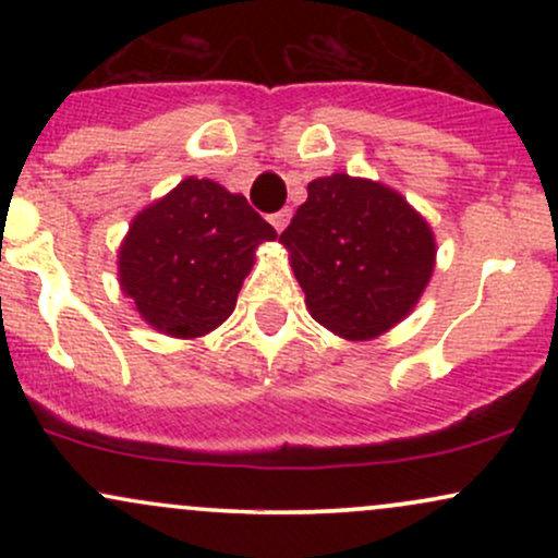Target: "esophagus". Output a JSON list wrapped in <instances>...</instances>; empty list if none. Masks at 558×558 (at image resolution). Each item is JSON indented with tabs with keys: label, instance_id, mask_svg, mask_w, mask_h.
I'll list each match as a JSON object with an SVG mask.
<instances>
[{
	"label": "esophagus",
	"instance_id": "1",
	"mask_svg": "<svg viewBox=\"0 0 558 558\" xmlns=\"http://www.w3.org/2000/svg\"><path fill=\"white\" fill-rule=\"evenodd\" d=\"M270 222H272V228L278 230V233H283L288 222H291V209H280V213L270 215Z\"/></svg>",
	"mask_w": 558,
	"mask_h": 558
}]
</instances>
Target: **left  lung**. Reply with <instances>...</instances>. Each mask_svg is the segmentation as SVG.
Segmentation results:
<instances>
[{
	"instance_id": "8db88e82",
	"label": "left lung",
	"mask_w": 558,
	"mask_h": 558,
	"mask_svg": "<svg viewBox=\"0 0 558 558\" xmlns=\"http://www.w3.org/2000/svg\"><path fill=\"white\" fill-rule=\"evenodd\" d=\"M280 241L319 325L367 341L417 304L435 265L433 230L386 185L336 172L306 185Z\"/></svg>"
}]
</instances>
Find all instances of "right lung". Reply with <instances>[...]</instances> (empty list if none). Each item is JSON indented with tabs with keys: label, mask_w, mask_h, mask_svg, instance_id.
Segmentation results:
<instances>
[{
	"label": "right lung",
	"mask_w": 558,
	"mask_h": 558,
	"mask_svg": "<svg viewBox=\"0 0 558 558\" xmlns=\"http://www.w3.org/2000/svg\"><path fill=\"white\" fill-rule=\"evenodd\" d=\"M275 239L246 196L185 178L133 220L120 246V286L157 330L204 336L235 310L254 248Z\"/></svg>",
	"instance_id": "right-lung-1"
}]
</instances>
